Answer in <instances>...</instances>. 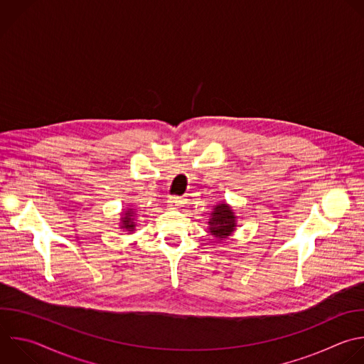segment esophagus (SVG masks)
<instances>
[{
    "instance_id": "1",
    "label": "esophagus",
    "mask_w": 364,
    "mask_h": 364,
    "mask_svg": "<svg viewBox=\"0 0 364 364\" xmlns=\"http://www.w3.org/2000/svg\"><path fill=\"white\" fill-rule=\"evenodd\" d=\"M168 203H170V205H184L186 203H187V200L184 198V197H178V196H173V197H170V200H168Z\"/></svg>"
}]
</instances>
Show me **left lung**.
<instances>
[{"label": "left lung", "mask_w": 364, "mask_h": 364, "mask_svg": "<svg viewBox=\"0 0 364 364\" xmlns=\"http://www.w3.org/2000/svg\"><path fill=\"white\" fill-rule=\"evenodd\" d=\"M235 228V215L230 205L218 204L211 213V218L208 221V230L211 235L221 241L227 238Z\"/></svg>", "instance_id": "left-lung-1"}]
</instances>
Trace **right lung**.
<instances>
[{
    "label": "right lung",
    "mask_w": 364,
    "mask_h": 364,
    "mask_svg": "<svg viewBox=\"0 0 364 364\" xmlns=\"http://www.w3.org/2000/svg\"><path fill=\"white\" fill-rule=\"evenodd\" d=\"M134 210L133 208H129L127 210V213H124L123 214V218H121V228H124V230H127V231H130V232H133L134 231V227H136V223H134Z\"/></svg>",
    "instance_id": "right-lung-1"
}]
</instances>
